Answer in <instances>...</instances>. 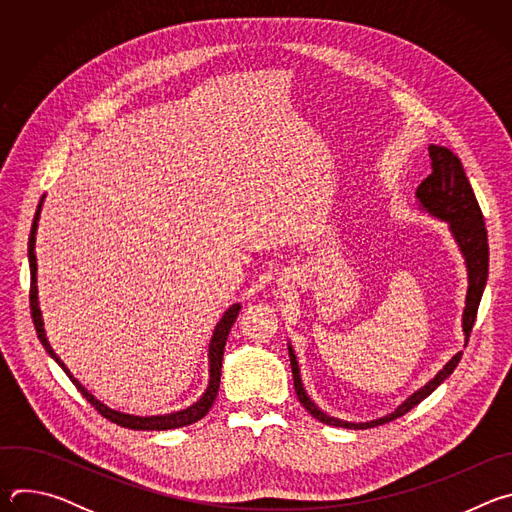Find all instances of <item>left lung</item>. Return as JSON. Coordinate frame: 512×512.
Returning a JSON list of instances; mask_svg holds the SVG:
<instances>
[{
	"label": "left lung",
	"mask_w": 512,
	"mask_h": 512,
	"mask_svg": "<svg viewBox=\"0 0 512 512\" xmlns=\"http://www.w3.org/2000/svg\"><path fill=\"white\" fill-rule=\"evenodd\" d=\"M429 158H431V174L417 186L415 198L419 202V210L440 218V221L448 223L450 233L454 241L458 243V249L464 257L466 271H468V291H466V306L462 314V332H464V342L468 344L476 312L480 306L482 291L486 285L488 277V235L484 227V216L478 206V200L474 196V190L466 178L464 166L460 158L444 148V145H429ZM464 344V346H466ZM289 350V364H291V375H294V387L298 393L300 403L308 409L312 417L326 425L334 427H346V429H369L377 427L383 423H389L407 411H411L417 403H421L425 397H429L437 387H440L458 367V362L462 358V350L454 354L446 364L444 369L437 373L429 383H425L421 389H417L413 395H409L393 413L383 415L373 421H344L338 417H332L324 413L306 393L302 377H300V364L294 346L287 342Z\"/></svg>",
	"instance_id": "left-lung-1"
}]
</instances>
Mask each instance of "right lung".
<instances>
[{
  "mask_svg": "<svg viewBox=\"0 0 512 512\" xmlns=\"http://www.w3.org/2000/svg\"><path fill=\"white\" fill-rule=\"evenodd\" d=\"M42 204H44V196L38 204V210H36V216H34V223H32V231H30V241H28V259H30V273H32V285H30V308H32V320H34V328H36V334L42 342V346L46 348V352L58 362V367L68 375V379L72 381V385H75L81 395L103 415L107 417L109 421L121 425V427H127V429H141V431H164V429H176V427H184V425H190V423H196L198 419H202L216 395H218V387H221V369H223V354H225V344H227V338H229V332L239 316V310H241V304H233L231 308H227V312L221 316V320L216 322L214 330H212V338H210V344H208V385H206V391L200 395V399H196L190 407H184L180 411H172V413H164V415H133V413H123V411H117V409H111L109 405H105L103 401H99L93 393H89L85 389V385L72 377V373L66 369V364L58 358V354L52 350L48 338H46V330H44V320H42V312H40V302H38V285H36V271H38V265H36V231H38V221H40V212H42Z\"/></svg>",
  "mask_w": 512,
  "mask_h": 512,
  "instance_id": "right-lung-1",
  "label": "right lung"
}]
</instances>
